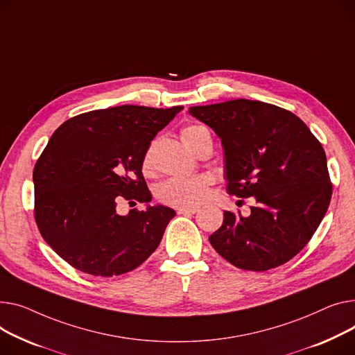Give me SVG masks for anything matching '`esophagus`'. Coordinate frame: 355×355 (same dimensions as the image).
Segmentation results:
<instances>
[{
    "mask_svg": "<svg viewBox=\"0 0 355 355\" xmlns=\"http://www.w3.org/2000/svg\"><path fill=\"white\" fill-rule=\"evenodd\" d=\"M177 212L181 216H191V214H196V212H198V208L197 207H180L177 209Z\"/></svg>",
    "mask_w": 355,
    "mask_h": 355,
    "instance_id": "1",
    "label": "esophagus"
}]
</instances>
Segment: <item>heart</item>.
Listing matches in <instances>:
<instances>
[{"instance_id": "obj_1", "label": "heart", "mask_w": 355, "mask_h": 355, "mask_svg": "<svg viewBox=\"0 0 355 355\" xmlns=\"http://www.w3.org/2000/svg\"><path fill=\"white\" fill-rule=\"evenodd\" d=\"M204 137L209 132L202 125H187L181 130V139L187 148L194 151ZM143 170H153V151H146L143 157ZM211 178L208 175H196L191 178H170L161 182L157 188V197L161 202L173 207H196L207 200L209 194Z\"/></svg>"}]
</instances>
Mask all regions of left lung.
<instances>
[{"instance_id": "left-lung-1", "label": "left lung", "mask_w": 355, "mask_h": 355, "mask_svg": "<svg viewBox=\"0 0 355 355\" xmlns=\"http://www.w3.org/2000/svg\"><path fill=\"white\" fill-rule=\"evenodd\" d=\"M188 112L221 139L227 191L255 200L248 217L224 211L211 245L248 271L290 261L311 240L333 194L320 141L297 115L263 101L240 98Z\"/></svg>"}]
</instances>
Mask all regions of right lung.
<instances>
[{"label":"right lung","instance_id":"1","mask_svg":"<svg viewBox=\"0 0 355 355\" xmlns=\"http://www.w3.org/2000/svg\"><path fill=\"white\" fill-rule=\"evenodd\" d=\"M184 107L120 105L69 118L34 167L35 221L42 239L74 268L100 277L128 272L158 247L175 211L150 205L143 157ZM125 198L144 211L116 212Z\"/></svg>","mask_w":355,"mask_h":355}]
</instances>
